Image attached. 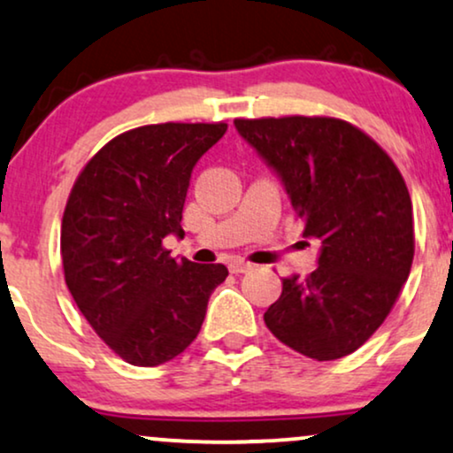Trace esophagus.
Returning <instances> with one entry per match:
<instances>
[{"instance_id": "1", "label": "esophagus", "mask_w": 453, "mask_h": 453, "mask_svg": "<svg viewBox=\"0 0 453 453\" xmlns=\"http://www.w3.org/2000/svg\"><path fill=\"white\" fill-rule=\"evenodd\" d=\"M249 270H253V264H249V261H242V259L230 261L232 274H244V272H249Z\"/></svg>"}]
</instances>
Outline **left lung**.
Returning <instances> with one entry per match:
<instances>
[{
    "mask_svg": "<svg viewBox=\"0 0 453 453\" xmlns=\"http://www.w3.org/2000/svg\"><path fill=\"white\" fill-rule=\"evenodd\" d=\"M234 127L279 174L303 238L323 244L308 279H282L265 325L303 357H346L384 323L411 270L413 212L399 168L344 119L261 118Z\"/></svg>",
    "mask_w": 453,
    "mask_h": 453,
    "instance_id": "1",
    "label": "left lung"
}]
</instances>
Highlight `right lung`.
<instances>
[{
	"label": "right lung",
	"mask_w": 453,
	"mask_h": 453,
	"mask_svg": "<svg viewBox=\"0 0 453 453\" xmlns=\"http://www.w3.org/2000/svg\"><path fill=\"white\" fill-rule=\"evenodd\" d=\"M227 124H151L111 139L71 189L61 226L65 282L92 329L137 367L179 357L198 335L223 264L173 259L196 162Z\"/></svg>",
	"instance_id": "add662e5"
}]
</instances>
